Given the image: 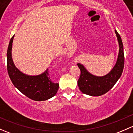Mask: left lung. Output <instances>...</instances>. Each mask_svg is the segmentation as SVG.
Returning a JSON list of instances; mask_svg holds the SVG:
<instances>
[{
	"mask_svg": "<svg viewBox=\"0 0 133 133\" xmlns=\"http://www.w3.org/2000/svg\"><path fill=\"white\" fill-rule=\"evenodd\" d=\"M119 45V52L115 65L111 70L104 76L91 74L83 65L77 63L81 70V76L77 81L79 90L86 95L90 96H101L111 90L115 84L122 74L124 66V46L121 37L115 31Z\"/></svg>",
	"mask_w": 133,
	"mask_h": 133,
	"instance_id": "left-lung-1",
	"label": "left lung"
}]
</instances>
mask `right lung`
<instances>
[{
    "label": "right lung",
    "instance_id": "add662e5",
    "mask_svg": "<svg viewBox=\"0 0 133 133\" xmlns=\"http://www.w3.org/2000/svg\"><path fill=\"white\" fill-rule=\"evenodd\" d=\"M15 35L11 38L7 51V68L13 85L25 96L35 101H44L56 94L58 83H54L49 77L48 68L42 74L30 76L22 72L15 65L12 58V46Z\"/></svg>",
    "mask_w": 133,
    "mask_h": 133
}]
</instances>
